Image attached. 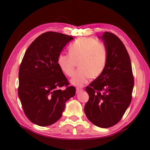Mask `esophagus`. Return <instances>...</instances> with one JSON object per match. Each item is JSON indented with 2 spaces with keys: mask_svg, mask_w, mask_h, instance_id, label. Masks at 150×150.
Segmentation results:
<instances>
[{
  "mask_svg": "<svg viewBox=\"0 0 150 150\" xmlns=\"http://www.w3.org/2000/svg\"><path fill=\"white\" fill-rule=\"evenodd\" d=\"M76 90H77V92H79V91H82L83 90H82V88L77 87V88H76Z\"/></svg>",
  "mask_w": 150,
  "mask_h": 150,
  "instance_id": "esophagus-1",
  "label": "esophagus"
}]
</instances>
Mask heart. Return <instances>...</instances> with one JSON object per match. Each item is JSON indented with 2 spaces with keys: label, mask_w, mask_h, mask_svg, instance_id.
Returning a JSON list of instances; mask_svg holds the SVG:
<instances>
[{
  "label": "heart",
  "mask_w": 150,
  "mask_h": 150,
  "mask_svg": "<svg viewBox=\"0 0 150 150\" xmlns=\"http://www.w3.org/2000/svg\"><path fill=\"white\" fill-rule=\"evenodd\" d=\"M69 53L59 54L57 64L65 75L71 77L76 64L79 62V69L71 79L73 85L82 86L91 77L97 78L104 71L108 60V50L104 44L95 39L81 38L69 46Z\"/></svg>",
  "instance_id": "1"
}]
</instances>
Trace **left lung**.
Masks as SVG:
<instances>
[{
  "label": "left lung",
  "mask_w": 150,
  "mask_h": 150,
  "mask_svg": "<svg viewBox=\"0 0 150 150\" xmlns=\"http://www.w3.org/2000/svg\"><path fill=\"white\" fill-rule=\"evenodd\" d=\"M98 38L107 48V63L103 73L86 88L89 100L84 112L94 125L107 128L119 122L128 109L134 79L129 56L119 38L109 32Z\"/></svg>",
  "instance_id": "1"
}]
</instances>
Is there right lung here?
<instances>
[{
  "label": "right lung",
  "instance_id": "obj_1",
  "mask_svg": "<svg viewBox=\"0 0 150 150\" xmlns=\"http://www.w3.org/2000/svg\"><path fill=\"white\" fill-rule=\"evenodd\" d=\"M71 36L49 31L41 34L28 47L19 68L18 94L28 119L47 126L62 117L65 104L75 95L57 64V58Z\"/></svg>",
  "mask_w": 150,
  "mask_h": 150
}]
</instances>
